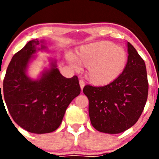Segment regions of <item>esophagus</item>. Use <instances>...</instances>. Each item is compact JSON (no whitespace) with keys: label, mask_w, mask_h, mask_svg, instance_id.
<instances>
[{"label":"esophagus","mask_w":159,"mask_h":159,"mask_svg":"<svg viewBox=\"0 0 159 159\" xmlns=\"http://www.w3.org/2000/svg\"><path fill=\"white\" fill-rule=\"evenodd\" d=\"M80 88H81V89H83V87H84L85 83H84V81H83V80H80Z\"/></svg>","instance_id":"esophagus-1"}]
</instances>
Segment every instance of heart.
I'll use <instances>...</instances> for the list:
<instances>
[{
  "label": "heart",
  "mask_w": 159,
  "mask_h": 159,
  "mask_svg": "<svg viewBox=\"0 0 159 159\" xmlns=\"http://www.w3.org/2000/svg\"><path fill=\"white\" fill-rule=\"evenodd\" d=\"M66 57L76 68V59L82 66H87L86 76L97 86H104L114 81L121 74L127 62L125 50L107 41L81 46L76 52V59L70 55Z\"/></svg>",
  "instance_id": "b5f03b06"
}]
</instances>
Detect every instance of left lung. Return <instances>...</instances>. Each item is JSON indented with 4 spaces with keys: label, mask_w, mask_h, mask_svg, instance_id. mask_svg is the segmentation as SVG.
Returning a JSON list of instances; mask_svg holds the SVG:
<instances>
[{
    "label": "left lung",
    "mask_w": 159,
    "mask_h": 159,
    "mask_svg": "<svg viewBox=\"0 0 159 159\" xmlns=\"http://www.w3.org/2000/svg\"><path fill=\"white\" fill-rule=\"evenodd\" d=\"M128 62L121 74L103 86L86 85L83 91L89 100V115L98 131L119 134L138 120L145 106L148 82L144 61L130 42Z\"/></svg>",
    "instance_id": "obj_1"
}]
</instances>
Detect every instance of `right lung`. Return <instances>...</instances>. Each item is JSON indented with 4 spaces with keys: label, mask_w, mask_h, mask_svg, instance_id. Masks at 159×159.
Segmentation results:
<instances>
[{
    "label": "right lung",
    "mask_w": 159,
    "mask_h": 159,
    "mask_svg": "<svg viewBox=\"0 0 159 159\" xmlns=\"http://www.w3.org/2000/svg\"><path fill=\"white\" fill-rule=\"evenodd\" d=\"M40 42H44L30 41L14 55L0 95V100L4 99L15 123L34 134L56 131L62 123L66 108L81 90L77 76L64 77L56 61L51 62V68L45 70L39 80H33L27 76L28 65ZM45 48L41 45V49Z\"/></svg>",
    "instance_id": "right-lung-1"
}]
</instances>
